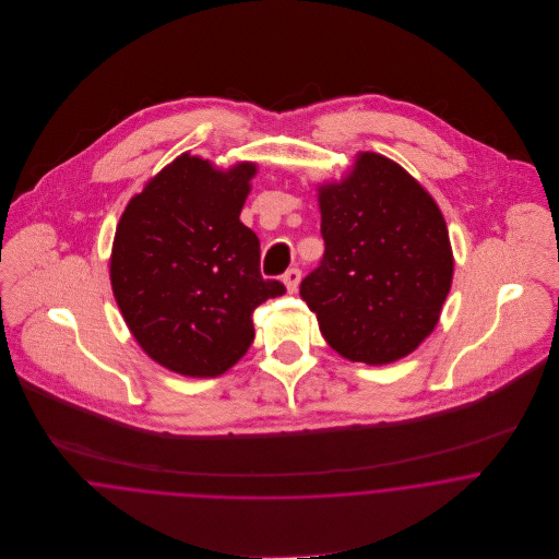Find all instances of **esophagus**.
<instances>
[{"label":"esophagus","mask_w":559,"mask_h":559,"mask_svg":"<svg viewBox=\"0 0 559 559\" xmlns=\"http://www.w3.org/2000/svg\"><path fill=\"white\" fill-rule=\"evenodd\" d=\"M299 282H301V271H299L297 266H293V269H288V271L284 273V284H286L288 293H297Z\"/></svg>","instance_id":"esophagus-1"}]
</instances>
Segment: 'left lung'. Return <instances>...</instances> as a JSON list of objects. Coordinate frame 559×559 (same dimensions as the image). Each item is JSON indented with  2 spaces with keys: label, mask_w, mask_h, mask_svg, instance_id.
I'll return each instance as SVG.
<instances>
[{
  "label": "left lung",
  "mask_w": 559,
  "mask_h": 559,
  "mask_svg": "<svg viewBox=\"0 0 559 559\" xmlns=\"http://www.w3.org/2000/svg\"><path fill=\"white\" fill-rule=\"evenodd\" d=\"M324 253L301 299L342 357L381 366L435 329L452 286L448 226L399 163L364 153L340 185L320 189Z\"/></svg>",
  "instance_id": "8db88e82"
}]
</instances>
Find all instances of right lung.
<instances>
[{
	"label": "right lung",
	"mask_w": 559,
	"mask_h": 559,
	"mask_svg": "<svg viewBox=\"0 0 559 559\" xmlns=\"http://www.w3.org/2000/svg\"><path fill=\"white\" fill-rule=\"evenodd\" d=\"M255 165L217 171L182 155L120 217L111 288L140 346L167 370L217 377L253 342V310L286 286L260 275V240L240 224Z\"/></svg>",
	"instance_id": "add662e5"
}]
</instances>
